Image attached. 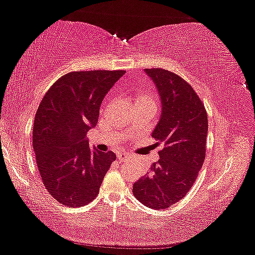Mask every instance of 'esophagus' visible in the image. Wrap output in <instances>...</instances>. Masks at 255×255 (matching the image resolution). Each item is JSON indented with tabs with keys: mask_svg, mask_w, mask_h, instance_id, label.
Masks as SVG:
<instances>
[{
	"mask_svg": "<svg viewBox=\"0 0 255 255\" xmlns=\"http://www.w3.org/2000/svg\"><path fill=\"white\" fill-rule=\"evenodd\" d=\"M117 156H118L117 158H118L119 162H125L127 158H129V155L126 154V153H119Z\"/></svg>",
	"mask_w": 255,
	"mask_h": 255,
	"instance_id": "1",
	"label": "esophagus"
}]
</instances>
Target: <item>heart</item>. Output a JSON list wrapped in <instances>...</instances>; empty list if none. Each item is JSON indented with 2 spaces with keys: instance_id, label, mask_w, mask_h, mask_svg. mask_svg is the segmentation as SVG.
Returning a JSON list of instances; mask_svg holds the SVG:
<instances>
[{
  "instance_id": "heart-1",
  "label": "heart",
  "mask_w": 255,
  "mask_h": 255,
  "mask_svg": "<svg viewBox=\"0 0 255 255\" xmlns=\"http://www.w3.org/2000/svg\"><path fill=\"white\" fill-rule=\"evenodd\" d=\"M135 106H155V100L150 93L139 92L135 96Z\"/></svg>"
}]
</instances>
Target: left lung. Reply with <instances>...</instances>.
I'll use <instances>...</instances> for the list:
<instances>
[{
	"label": "left lung",
	"mask_w": 255,
	"mask_h": 255,
	"mask_svg": "<svg viewBox=\"0 0 255 255\" xmlns=\"http://www.w3.org/2000/svg\"><path fill=\"white\" fill-rule=\"evenodd\" d=\"M145 73L161 100V117L152 137L164 148L149 174L133 183L132 193L146 207L166 209L187 195L204 164L208 117L195 90L179 75L161 68Z\"/></svg>",
	"instance_id": "1"
}]
</instances>
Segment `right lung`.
Instances as JSON below:
<instances>
[{"label":"right lung","instance_id":"1","mask_svg":"<svg viewBox=\"0 0 255 255\" xmlns=\"http://www.w3.org/2000/svg\"><path fill=\"white\" fill-rule=\"evenodd\" d=\"M125 71L72 72L60 77L36 112L32 146L42 182L60 204L82 207L96 199L114 152L89 147L106 94Z\"/></svg>","mask_w":255,"mask_h":255}]
</instances>
